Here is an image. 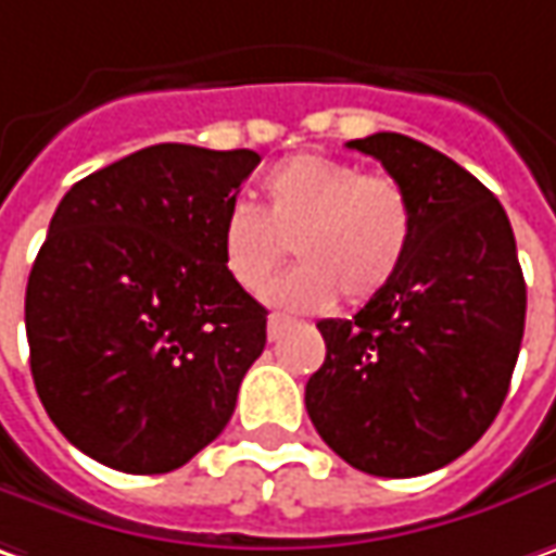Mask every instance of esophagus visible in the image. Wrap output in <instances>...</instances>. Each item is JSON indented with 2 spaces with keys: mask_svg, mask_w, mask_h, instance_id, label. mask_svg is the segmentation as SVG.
I'll return each mask as SVG.
<instances>
[{
  "mask_svg": "<svg viewBox=\"0 0 556 556\" xmlns=\"http://www.w3.org/2000/svg\"><path fill=\"white\" fill-rule=\"evenodd\" d=\"M289 326H292V317H286V314H270V317H267V336H270V342H277Z\"/></svg>",
  "mask_w": 556,
  "mask_h": 556,
  "instance_id": "esophagus-1",
  "label": "esophagus"
}]
</instances>
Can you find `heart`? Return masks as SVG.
Wrapping results in <instances>:
<instances>
[{
	"label": "heart",
	"mask_w": 556,
	"mask_h": 556,
	"mask_svg": "<svg viewBox=\"0 0 556 556\" xmlns=\"http://www.w3.org/2000/svg\"><path fill=\"white\" fill-rule=\"evenodd\" d=\"M417 232L407 189L326 155H292L264 177V211L232 202L220 214V261L242 292H257L279 261L299 267L277 277L264 299L286 311H324L339 292L370 302L404 267Z\"/></svg>",
	"instance_id": "obj_1"
}]
</instances>
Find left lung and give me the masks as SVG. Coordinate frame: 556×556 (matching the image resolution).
Segmentation results:
<instances>
[{
  "instance_id": "1",
  "label": "left lung",
  "mask_w": 556,
  "mask_h": 556,
  "mask_svg": "<svg viewBox=\"0 0 556 556\" xmlns=\"http://www.w3.org/2000/svg\"><path fill=\"white\" fill-rule=\"evenodd\" d=\"M417 211L414 245L351 320H320L304 386L320 439L354 470L410 479L470 451L507 399L526 326L510 220L457 161L401 134L351 139Z\"/></svg>"
}]
</instances>
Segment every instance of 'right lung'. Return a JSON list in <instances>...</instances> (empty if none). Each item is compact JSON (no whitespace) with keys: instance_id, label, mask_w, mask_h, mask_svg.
<instances>
[{"instance_id":"obj_1","label":"right lung","mask_w":556,"mask_h":556,"mask_svg":"<svg viewBox=\"0 0 556 556\" xmlns=\"http://www.w3.org/2000/svg\"><path fill=\"white\" fill-rule=\"evenodd\" d=\"M252 149L161 142L67 189L27 279L30 374L61 435L111 470L189 464L236 410L267 311L220 261Z\"/></svg>"}]
</instances>
